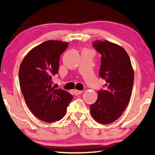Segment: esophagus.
<instances>
[{
    "label": "esophagus",
    "mask_w": 155,
    "mask_h": 155,
    "mask_svg": "<svg viewBox=\"0 0 155 155\" xmlns=\"http://www.w3.org/2000/svg\"><path fill=\"white\" fill-rule=\"evenodd\" d=\"M74 94H75L76 95H79L80 94H81L83 92L82 90H74Z\"/></svg>",
    "instance_id": "esophagus-1"
}]
</instances>
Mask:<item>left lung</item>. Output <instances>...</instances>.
Wrapping results in <instances>:
<instances>
[{
    "instance_id": "left-lung-1",
    "label": "left lung",
    "mask_w": 155,
    "mask_h": 155,
    "mask_svg": "<svg viewBox=\"0 0 155 155\" xmlns=\"http://www.w3.org/2000/svg\"><path fill=\"white\" fill-rule=\"evenodd\" d=\"M95 49L101 54L99 76L106 81V90L97 92V99L90 106L96 122L108 124L124 111L132 92L134 72L127 51L118 44L105 40L95 41Z\"/></svg>"
}]
</instances>
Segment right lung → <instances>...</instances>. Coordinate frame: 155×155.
I'll return each instance as SVG.
<instances>
[{
  "label": "right lung",
  "mask_w": 155,
  "mask_h": 155,
  "mask_svg": "<svg viewBox=\"0 0 155 155\" xmlns=\"http://www.w3.org/2000/svg\"><path fill=\"white\" fill-rule=\"evenodd\" d=\"M68 47V42L47 41L33 48L19 66V85L27 106L44 122L61 120L73 99L68 92L51 86V77L58 73L60 55Z\"/></svg>",
  "instance_id": "add662e5"
}]
</instances>
